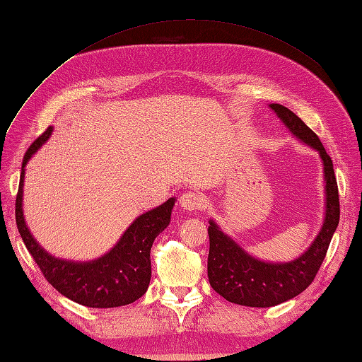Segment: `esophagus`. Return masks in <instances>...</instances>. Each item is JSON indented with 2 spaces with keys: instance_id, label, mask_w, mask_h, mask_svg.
Listing matches in <instances>:
<instances>
[{
  "instance_id": "esophagus-1",
  "label": "esophagus",
  "mask_w": 362,
  "mask_h": 362,
  "mask_svg": "<svg viewBox=\"0 0 362 362\" xmlns=\"http://www.w3.org/2000/svg\"><path fill=\"white\" fill-rule=\"evenodd\" d=\"M179 204L183 210L187 211H199L205 205L204 196L196 193V191H187L179 199Z\"/></svg>"
}]
</instances>
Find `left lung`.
<instances>
[{"label":"left lung","mask_w":362,"mask_h":362,"mask_svg":"<svg viewBox=\"0 0 362 362\" xmlns=\"http://www.w3.org/2000/svg\"><path fill=\"white\" fill-rule=\"evenodd\" d=\"M298 141L319 152L324 165L325 216L317 236L302 255L291 261H263L245 252L213 219L209 221V280L219 296L236 305L269 308L294 298L310 286L339 224V193L333 161L319 136L284 105L269 104Z\"/></svg>","instance_id":"8db88e82"}]
</instances>
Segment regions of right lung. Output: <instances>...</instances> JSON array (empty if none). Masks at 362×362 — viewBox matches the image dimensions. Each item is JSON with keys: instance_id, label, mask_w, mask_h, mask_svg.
<instances>
[{"instance_id": "obj_1", "label": "right lung", "mask_w": 362, "mask_h": 362, "mask_svg": "<svg viewBox=\"0 0 362 362\" xmlns=\"http://www.w3.org/2000/svg\"><path fill=\"white\" fill-rule=\"evenodd\" d=\"M52 126L30 144L21 165V175L15 219L29 253L48 280L60 294L88 308H117L134 303L148 291L151 281V247L153 240L163 232L171 221L175 197L149 211L140 214L113 247L99 258L90 261H71L56 258L46 252L26 226L23 214V187L25 166L30 157L48 141Z\"/></svg>"}]
</instances>
